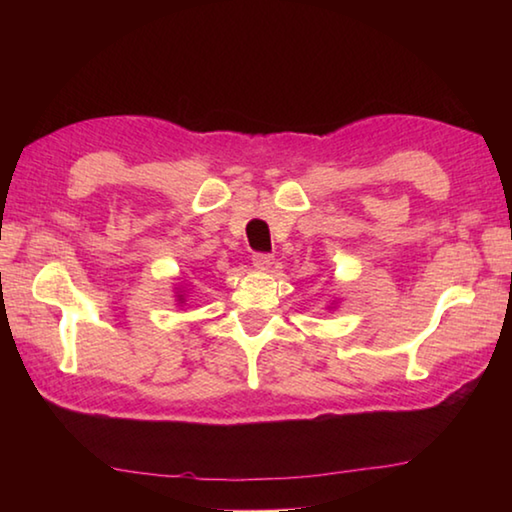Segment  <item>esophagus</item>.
I'll return each mask as SVG.
<instances>
[{"instance_id":"obj_1","label":"esophagus","mask_w":512,"mask_h":512,"mask_svg":"<svg viewBox=\"0 0 512 512\" xmlns=\"http://www.w3.org/2000/svg\"><path fill=\"white\" fill-rule=\"evenodd\" d=\"M253 264L257 268H268L273 264V255L271 253H255L253 255Z\"/></svg>"}]
</instances>
